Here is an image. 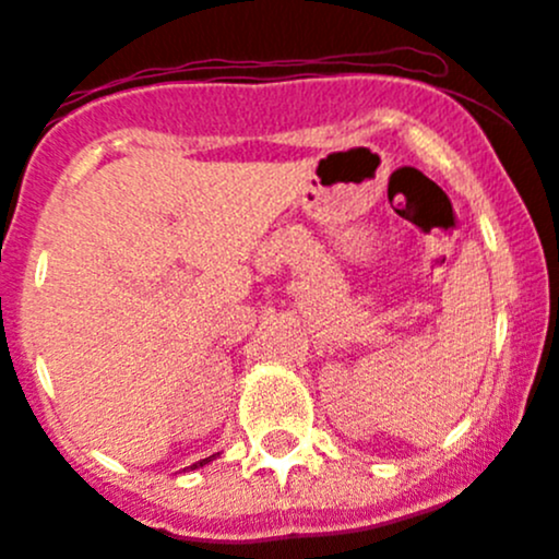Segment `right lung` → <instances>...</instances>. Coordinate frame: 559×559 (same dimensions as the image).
Listing matches in <instances>:
<instances>
[{
    "instance_id": "1",
    "label": "right lung",
    "mask_w": 559,
    "mask_h": 559,
    "mask_svg": "<svg viewBox=\"0 0 559 559\" xmlns=\"http://www.w3.org/2000/svg\"><path fill=\"white\" fill-rule=\"evenodd\" d=\"M214 456H217V453H214ZM214 456H206V459H201V462H195V464H193V467H188V469H199V467H204V464H210Z\"/></svg>"
}]
</instances>
